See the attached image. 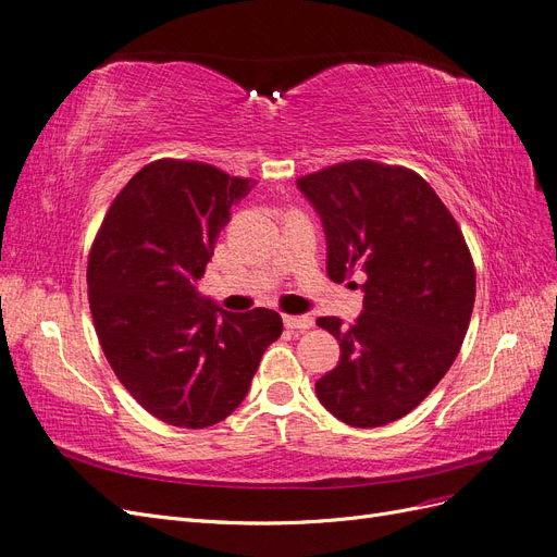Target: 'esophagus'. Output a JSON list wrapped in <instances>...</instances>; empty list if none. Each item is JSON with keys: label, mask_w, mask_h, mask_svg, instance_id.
Returning <instances> with one entry per match:
<instances>
[{"label": "esophagus", "mask_w": 557, "mask_h": 557, "mask_svg": "<svg viewBox=\"0 0 557 557\" xmlns=\"http://www.w3.org/2000/svg\"><path fill=\"white\" fill-rule=\"evenodd\" d=\"M283 325L293 332H307L313 327L311 315H283Z\"/></svg>", "instance_id": "esophagus-1"}]
</instances>
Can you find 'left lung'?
Here are the masks:
<instances>
[{
    "mask_svg": "<svg viewBox=\"0 0 557 557\" xmlns=\"http://www.w3.org/2000/svg\"><path fill=\"white\" fill-rule=\"evenodd\" d=\"M297 185L323 221L327 276H367L356 323L315 320L342 348L315 395L346 425H387L413 411L458 358L476 297L474 260L440 195L407 166L350 160Z\"/></svg>",
    "mask_w": 557,
    "mask_h": 557,
    "instance_id": "obj_1",
    "label": "left lung"
}]
</instances>
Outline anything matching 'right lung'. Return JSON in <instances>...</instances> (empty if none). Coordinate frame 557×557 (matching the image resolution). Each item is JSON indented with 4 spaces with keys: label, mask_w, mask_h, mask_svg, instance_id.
<instances>
[{
    "label": "right lung",
    "mask_w": 557,
    "mask_h": 557,
    "mask_svg": "<svg viewBox=\"0 0 557 557\" xmlns=\"http://www.w3.org/2000/svg\"><path fill=\"white\" fill-rule=\"evenodd\" d=\"M252 185L207 162L156 160L117 193L92 242L88 299L99 346L125 391L166 425L221 423L283 332L272 309L230 313L195 290Z\"/></svg>",
    "instance_id": "obj_1"
}]
</instances>
